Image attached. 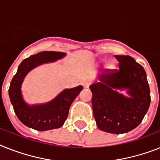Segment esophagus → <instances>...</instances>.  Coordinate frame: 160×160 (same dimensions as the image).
<instances>
[{"label":"esophagus","mask_w":160,"mask_h":160,"mask_svg":"<svg viewBox=\"0 0 160 160\" xmlns=\"http://www.w3.org/2000/svg\"><path fill=\"white\" fill-rule=\"evenodd\" d=\"M90 84H91V82H90L89 81H88V80H84V81L82 82V85L85 88H88L90 86Z\"/></svg>","instance_id":"1"}]
</instances>
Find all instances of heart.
Wrapping results in <instances>:
<instances>
[{
  "label": "heart",
  "mask_w": 160,
  "mask_h": 160,
  "mask_svg": "<svg viewBox=\"0 0 160 160\" xmlns=\"http://www.w3.org/2000/svg\"><path fill=\"white\" fill-rule=\"evenodd\" d=\"M107 68H114V64H113V62H109L107 64Z\"/></svg>",
  "instance_id": "b5f03b06"
}]
</instances>
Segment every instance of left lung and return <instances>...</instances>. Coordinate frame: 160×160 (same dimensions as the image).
<instances>
[{
    "label": "left lung",
    "mask_w": 160,
    "mask_h": 160,
    "mask_svg": "<svg viewBox=\"0 0 160 160\" xmlns=\"http://www.w3.org/2000/svg\"><path fill=\"white\" fill-rule=\"evenodd\" d=\"M119 69L99 75L90 86L92 109L99 129L113 134L128 132L142 122L150 104V92L144 68L129 55H114ZM128 90L130 98L117 92Z\"/></svg>",
    "instance_id": "left-lung-1"
}]
</instances>
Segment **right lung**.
I'll return each mask as SVG.
<instances>
[{"label": "right lung", "mask_w": 160, "mask_h": 160, "mask_svg": "<svg viewBox=\"0 0 160 160\" xmlns=\"http://www.w3.org/2000/svg\"><path fill=\"white\" fill-rule=\"evenodd\" d=\"M65 55L64 52L42 51L23 59L18 66L10 82L9 96L14 113L25 126L37 131L51 130L62 127L67 119L69 108L82 86L64 90L54 100L41 105H28L21 93V85L28 72L40 64L62 59Z\"/></svg>", "instance_id": "add662e5"}]
</instances>
